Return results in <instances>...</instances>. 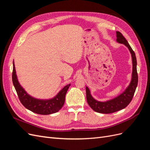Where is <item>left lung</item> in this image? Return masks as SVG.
I'll use <instances>...</instances> for the list:
<instances>
[{
    "mask_svg": "<svg viewBox=\"0 0 150 150\" xmlns=\"http://www.w3.org/2000/svg\"><path fill=\"white\" fill-rule=\"evenodd\" d=\"M116 41L118 43L124 44L125 46L128 47L131 54L133 64L132 78H131L129 86L124 91V92L120 94L119 96L106 101H99L96 100L91 94L89 88L87 86H86V99H87V101L89 106L94 111L103 113V114L112 113L125 108L132 100L136 88H137L138 85V78L137 69V61L135 53L124 36L118 31H116Z\"/></svg>",
    "mask_w": 150,
    "mask_h": 150,
    "instance_id": "left-lung-1",
    "label": "left lung"
}]
</instances>
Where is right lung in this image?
Segmentation results:
<instances>
[{"instance_id":"1","label":"right lung","mask_w":150,"mask_h":150,"mask_svg":"<svg viewBox=\"0 0 150 150\" xmlns=\"http://www.w3.org/2000/svg\"><path fill=\"white\" fill-rule=\"evenodd\" d=\"M12 83L21 103L28 110L39 115H47L55 113L59 111L64 105L66 94L70 84L64 86L56 96L49 99H39L35 98L27 93L22 87L17 79L16 71L13 62Z\"/></svg>"}]
</instances>
